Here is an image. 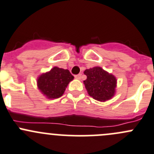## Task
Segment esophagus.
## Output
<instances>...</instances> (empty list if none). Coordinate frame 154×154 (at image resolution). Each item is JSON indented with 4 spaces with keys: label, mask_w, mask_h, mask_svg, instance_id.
<instances>
[{
    "label": "esophagus",
    "mask_w": 154,
    "mask_h": 154,
    "mask_svg": "<svg viewBox=\"0 0 154 154\" xmlns=\"http://www.w3.org/2000/svg\"><path fill=\"white\" fill-rule=\"evenodd\" d=\"M81 76H82V74H76V75L74 76V77H75L76 79H80V78H81Z\"/></svg>",
    "instance_id": "obj_1"
}]
</instances>
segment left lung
I'll list each match as a JSON object with an SVG mask.
<instances>
[{"label":"left lung","mask_w":154,"mask_h":154,"mask_svg":"<svg viewBox=\"0 0 154 154\" xmlns=\"http://www.w3.org/2000/svg\"><path fill=\"white\" fill-rule=\"evenodd\" d=\"M87 78L83 81L88 94L99 101H106L112 97L116 87V79L112 74L100 67L86 69Z\"/></svg>","instance_id":"obj_1"}]
</instances>
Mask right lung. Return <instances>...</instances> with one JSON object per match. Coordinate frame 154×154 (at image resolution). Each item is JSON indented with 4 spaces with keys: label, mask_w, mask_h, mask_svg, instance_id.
I'll return each instance as SVG.
<instances>
[{
    "label": "right lung",
    "mask_w": 154,
    "mask_h": 154,
    "mask_svg": "<svg viewBox=\"0 0 154 154\" xmlns=\"http://www.w3.org/2000/svg\"><path fill=\"white\" fill-rule=\"evenodd\" d=\"M74 76L67 69L53 68L49 72L43 74L37 80V84L42 94L50 99L58 98L64 93Z\"/></svg>",
    "instance_id": "right-lung-1"
}]
</instances>
